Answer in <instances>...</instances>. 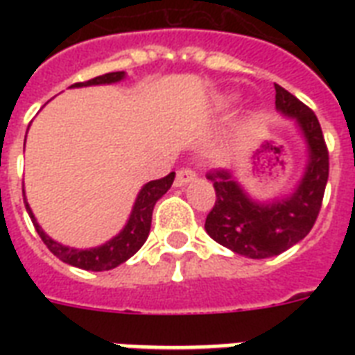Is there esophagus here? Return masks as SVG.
I'll return each mask as SVG.
<instances>
[{"label": "esophagus", "mask_w": 355, "mask_h": 355, "mask_svg": "<svg viewBox=\"0 0 355 355\" xmlns=\"http://www.w3.org/2000/svg\"><path fill=\"white\" fill-rule=\"evenodd\" d=\"M195 178V171L191 167H180L177 171V177H175V186L177 188H182L188 182H191Z\"/></svg>", "instance_id": "1"}]
</instances>
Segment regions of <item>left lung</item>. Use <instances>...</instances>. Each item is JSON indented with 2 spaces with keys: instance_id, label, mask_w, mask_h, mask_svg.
Wrapping results in <instances>:
<instances>
[{
  "instance_id": "1",
  "label": "left lung",
  "mask_w": 355,
  "mask_h": 355,
  "mask_svg": "<svg viewBox=\"0 0 355 355\" xmlns=\"http://www.w3.org/2000/svg\"><path fill=\"white\" fill-rule=\"evenodd\" d=\"M275 90L276 110L297 119L308 144V166L295 193L265 205L250 199L227 169L206 175L217 197L206 217V232L223 247L252 259L278 256L308 236L322 206L330 171L328 147L313 110L280 85Z\"/></svg>"
}]
</instances>
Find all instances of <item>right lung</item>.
Masks as SVG:
<instances>
[{
    "instance_id": "obj_1",
    "label": "right lung",
    "mask_w": 355,
    "mask_h": 355,
    "mask_svg": "<svg viewBox=\"0 0 355 355\" xmlns=\"http://www.w3.org/2000/svg\"><path fill=\"white\" fill-rule=\"evenodd\" d=\"M125 79V71H112V73L99 75L94 79L86 80V83H75L71 86H92V85H112L118 80ZM173 180H175V173H169L167 177L158 178V180H150L141 188V191L136 197L134 208L130 211L127 225L121 232L110 241H107L101 247L88 248V250H79L73 247H64L60 243L47 236L36 223L33 211H31L27 200H25V208L29 211V217L33 225H35L36 232L42 237V241L46 243V247L51 250L58 259H62L64 263L73 265L79 269L85 270H110L114 267L121 265L127 261L130 256L138 252L141 245L145 243L150 230V219H153V210H155L156 200L160 199L162 195L166 193L167 189L171 188Z\"/></svg>"
}]
</instances>
